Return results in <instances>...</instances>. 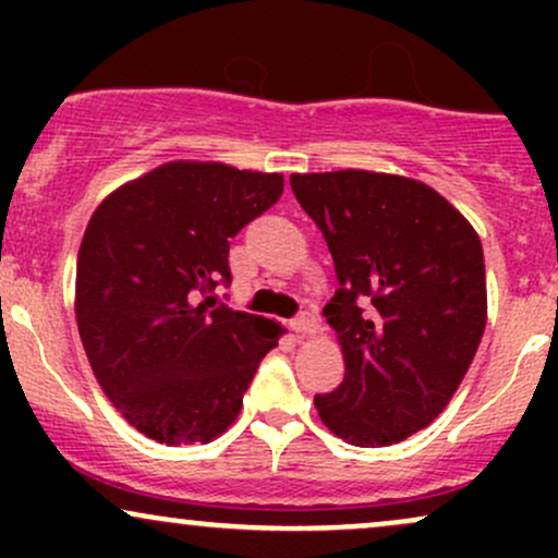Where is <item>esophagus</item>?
I'll list each match as a JSON object with an SVG mask.
<instances>
[{
    "instance_id": "1",
    "label": "esophagus",
    "mask_w": 558,
    "mask_h": 558,
    "mask_svg": "<svg viewBox=\"0 0 558 558\" xmlns=\"http://www.w3.org/2000/svg\"><path fill=\"white\" fill-rule=\"evenodd\" d=\"M291 328L293 332H299V336H312V332H317V317L312 315L310 310L299 312V315L291 319Z\"/></svg>"
}]
</instances>
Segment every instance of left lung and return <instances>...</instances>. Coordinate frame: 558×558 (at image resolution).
Masks as SVG:
<instances>
[{
	"label": "left lung",
	"instance_id": "left-lung-1",
	"mask_svg": "<svg viewBox=\"0 0 558 558\" xmlns=\"http://www.w3.org/2000/svg\"><path fill=\"white\" fill-rule=\"evenodd\" d=\"M323 230L341 288L323 315L343 349V383L317 393L338 438L399 444L438 417L485 330L483 246L430 185L364 170L291 175Z\"/></svg>",
	"mask_w": 558,
	"mask_h": 558
}]
</instances>
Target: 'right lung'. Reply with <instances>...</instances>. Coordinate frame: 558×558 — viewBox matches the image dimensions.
<instances>
[{"label":"right lung","mask_w":558,"mask_h":558,"mask_svg":"<svg viewBox=\"0 0 558 558\" xmlns=\"http://www.w3.org/2000/svg\"><path fill=\"white\" fill-rule=\"evenodd\" d=\"M280 194L278 172L170 162L88 220L75 270L81 341L107 399L146 438L209 444L278 345V325L215 291L230 286V239Z\"/></svg>","instance_id":"add662e5"}]
</instances>
